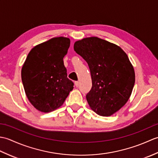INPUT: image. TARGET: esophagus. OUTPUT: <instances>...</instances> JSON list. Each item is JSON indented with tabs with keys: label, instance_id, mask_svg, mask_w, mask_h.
<instances>
[{
	"label": "esophagus",
	"instance_id": "1",
	"mask_svg": "<svg viewBox=\"0 0 158 158\" xmlns=\"http://www.w3.org/2000/svg\"><path fill=\"white\" fill-rule=\"evenodd\" d=\"M75 86H76V87H78V86H79V81H75Z\"/></svg>",
	"mask_w": 158,
	"mask_h": 158
}]
</instances>
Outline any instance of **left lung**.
<instances>
[{
    "mask_svg": "<svg viewBox=\"0 0 158 158\" xmlns=\"http://www.w3.org/2000/svg\"><path fill=\"white\" fill-rule=\"evenodd\" d=\"M74 50L88 63L92 87L86 99L94 111L110 116L128 100L135 82L132 64L123 50L98 37L77 41Z\"/></svg>",
    "mask_w": 158,
    "mask_h": 158,
    "instance_id": "left-lung-1",
    "label": "left lung"
}]
</instances>
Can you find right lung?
Masks as SVG:
<instances>
[{
	"mask_svg": "<svg viewBox=\"0 0 158 158\" xmlns=\"http://www.w3.org/2000/svg\"><path fill=\"white\" fill-rule=\"evenodd\" d=\"M69 38L56 37L41 43L29 52L22 69V81L29 101L43 113L61 106L74 83L67 77L63 58Z\"/></svg>",
	"mask_w": 158,
	"mask_h": 158,
	"instance_id": "1",
	"label": "right lung"
}]
</instances>
